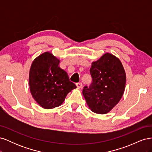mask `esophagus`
<instances>
[{"instance_id":"obj_1","label":"esophagus","mask_w":152,"mask_h":152,"mask_svg":"<svg viewBox=\"0 0 152 152\" xmlns=\"http://www.w3.org/2000/svg\"><path fill=\"white\" fill-rule=\"evenodd\" d=\"M76 86L78 88H82V82H78V83L76 84Z\"/></svg>"}]
</instances>
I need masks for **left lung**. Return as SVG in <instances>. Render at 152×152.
<instances>
[{
	"mask_svg": "<svg viewBox=\"0 0 152 152\" xmlns=\"http://www.w3.org/2000/svg\"><path fill=\"white\" fill-rule=\"evenodd\" d=\"M91 85L84 87L82 93L90 110L94 113L109 112L121 100L125 89L126 75L119 59L106 53L92 63Z\"/></svg>",
	"mask_w": 152,
	"mask_h": 152,
	"instance_id": "obj_1",
	"label": "left lung"
}]
</instances>
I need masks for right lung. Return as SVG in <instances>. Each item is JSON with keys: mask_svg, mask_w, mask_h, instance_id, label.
Here are the masks:
<instances>
[{"mask_svg": "<svg viewBox=\"0 0 152 152\" xmlns=\"http://www.w3.org/2000/svg\"><path fill=\"white\" fill-rule=\"evenodd\" d=\"M59 60L48 52L34 59L29 73L31 94L40 107L51 109L60 106L68 93L76 88Z\"/></svg>", "mask_w": 152, "mask_h": 152, "instance_id": "add662e5", "label": "right lung"}]
</instances>
